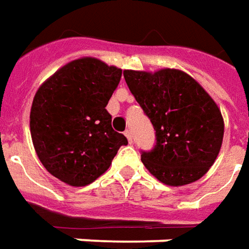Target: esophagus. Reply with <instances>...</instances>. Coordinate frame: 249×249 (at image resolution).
<instances>
[{
    "instance_id": "esophagus-1",
    "label": "esophagus",
    "mask_w": 249,
    "mask_h": 249,
    "mask_svg": "<svg viewBox=\"0 0 249 249\" xmlns=\"http://www.w3.org/2000/svg\"><path fill=\"white\" fill-rule=\"evenodd\" d=\"M124 136L127 137L128 142H131V141H133V136H131V131H130V130H126V131H124Z\"/></svg>"
}]
</instances>
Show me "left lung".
<instances>
[{
  "mask_svg": "<svg viewBox=\"0 0 249 249\" xmlns=\"http://www.w3.org/2000/svg\"><path fill=\"white\" fill-rule=\"evenodd\" d=\"M123 75L156 131L155 146L141 152L145 167L170 186L200 179L214 164L223 140V119L214 100L179 70H126Z\"/></svg>",
  "mask_w": 249,
  "mask_h": 249,
  "instance_id": "8db88e82",
  "label": "left lung"
}]
</instances>
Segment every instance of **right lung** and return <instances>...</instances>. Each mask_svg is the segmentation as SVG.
<instances>
[{"label":"right lung","instance_id":"right-lung-1","mask_svg":"<svg viewBox=\"0 0 249 249\" xmlns=\"http://www.w3.org/2000/svg\"><path fill=\"white\" fill-rule=\"evenodd\" d=\"M122 70L97 58L68 63L35 93L30 130L45 168L71 186H85L109 168L127 138L105 109Z\"/></svg>","mask_w":249,"mask_h":249}]
</instances>
